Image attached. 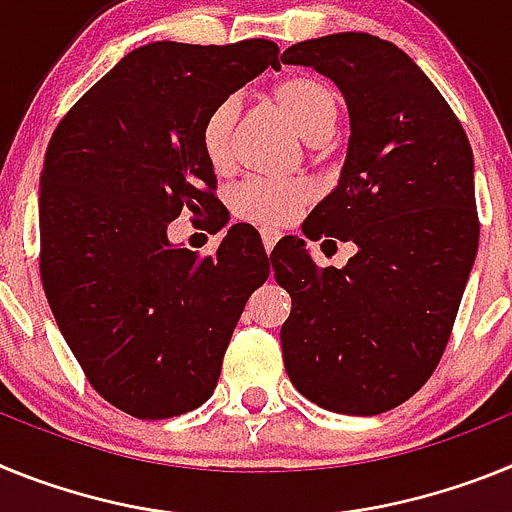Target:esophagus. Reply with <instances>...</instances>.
<instances>
[{
  "label": "esophagus",
  "mask_w": 512,
  "mask_h": 512,
  "mask_svg": "<svg viewBox=\"0 0 512 512\" xmlns=\"http://www.w3.org/2000/svg\"><path fill=\"white\" fill-rule=\"evenodd\" d=\"M260 234H262V244H265V252H273L275 242L281 239V231H278V229H270V226H265V229H262Z\"/></svg>",
  "instance_id": "1"
}]
</instances>
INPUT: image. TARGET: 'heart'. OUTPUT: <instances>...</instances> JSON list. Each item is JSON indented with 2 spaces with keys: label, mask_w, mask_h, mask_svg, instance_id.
<instances>
[{
  "label": "heart",
  "mask_w": 512,
  "mask_h": 512,
  "mask_svg": "<svg viewBox=\"0 0 512 512\" xmlns=\"http://www.w3.org/2000/svg\"><path fill=\"white\" fill-rule=\"evenodd\" d=\"M273 102L288 118L291 128L306 144H322L332 136L340 115V102L330 84L317 77L293 74L273 87ZM237 118V102H219L201 126V149L211 170L224 172L231 164V128ZM309 198L306 185L296 180L250 177L231 190V208L257 224H283Z\"/></svg>",
  "instance_id": "1"
}]
</instances>
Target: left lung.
Wrapping results in <instances>:
<instances>
[{
	"label": "left lung",
	"mask_w": 512,
	"mask_h": 512,
	"mask_svg": "<svg viewBox=\"0 0 512 512\" xmlns=\"http://www.w3.org/2000/svg\"><path fill=\"white\" fill-rule=\"evenodd\" d=\"M281 61L330 77L350 115L340 180L301 231L358 247L342 268H319L299 237L273 250L275 281L291 293L283 363L324 410L381 415L430 379L451 337L479 244L474 154L441 92L394 43L335 33Z\"/></svg>",
	"instance_id": "left-lung-1"
}]
</instances>
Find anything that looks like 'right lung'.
Returning <instances> with one entry per match:
<instances>
[{"mask_svg": "<svg viewBox=\"0 0 512 512\" xmlns=\"http://www.w3.org/2000/svg\"><path fill=\"white\" fill-rule=\"evenodd\" d=\"M278 64L273 41H157L123 56L53 131L41 172V278L66 345L118 410L164 420L216 389L231 332L270 262L252 226L216 255L172 244L190 208L219 229L206 115Z\"/></svg>", "mask_w": 512, "mask_h": 512, "instance_id": "obj_1", "label": "right lung"}]
</instances>
